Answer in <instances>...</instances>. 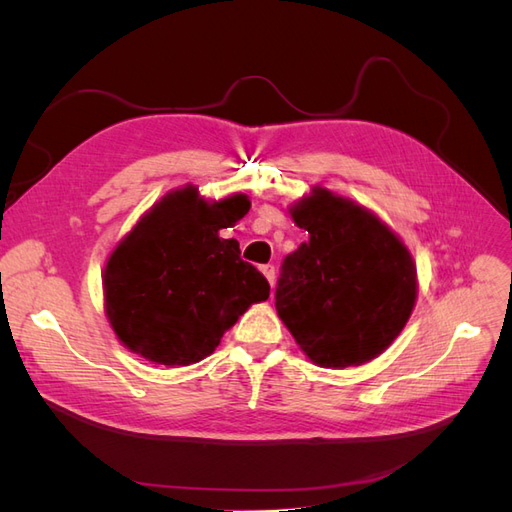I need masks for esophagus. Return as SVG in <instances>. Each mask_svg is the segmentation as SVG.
<instances>
[{
    "instance_id": "34e87169",
    "label": "esophagus",
    "mask_w": 512,
    "mask_h": 512,
    "mask_svg": "<svg viewBox=\"0 0 512 512\" xmlns=\"http://www.w3.org/2000/svg\"><path fill=\"white\" fill-rule=\"evenodd\" d=\"M260 271H262V275L267 277V282L273 286L275 284V267L273 265H265V267H260Z\"/></svg>"
}]
</instances>
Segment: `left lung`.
Returning <instances> with one entry per match:
<instances>
[{
  "mask_svg": "<svg viewBox=\"0 0 512 512\" xmlns=\"http://www.w3.org/2000/svg\"><path fill=\"white\" fill-rule=\"evenodd\" d=\"M290 215L309 241L282 262L277 316L320 367L376 359L406 327L416 301L408 247L374 213L324 188Z\"/></svg>",
  "mask_w": 512,
  "mask_h": 512,
  "instance_id": "1",
  "label": "left lung"
}]
</instances>
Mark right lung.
<instances>
[{
    "label": "right lung",
    "instance_id": "obj_1",
    "mask_svg": "<svg viewBox=\"0 0 512 512\" xmlns=\"http://www.w3.org/2000/svg\"><path fill=\"white\" fill-rule=\"evenodd\" d=\"M250 211L245 194L207 203L188 185L166 194L104 267L106 316L119 342L158 365H192L218 348L269 282L220 230Z\"/></svg>",
    "mask_w": 512,
    "mask_h": 512
}]
</instances>
